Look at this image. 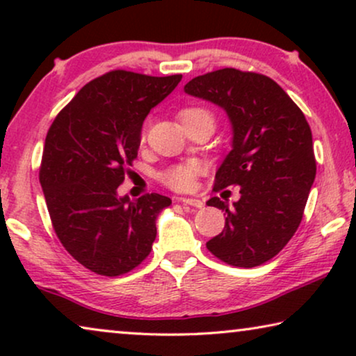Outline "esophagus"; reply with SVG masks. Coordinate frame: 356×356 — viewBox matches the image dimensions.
<instances>
[{
  "instance_id": "obj_1",
  "label": "esophagus",
  "mask_w": 356,
  "mask_h": 356,
  "mask_svg": "<svg viewBox=\"0 0 356 356\" xmlns=\"http://www.w3.org/2000/svg\"><path fill=\"white\" fill-rule=\"evenodd\" d=\"M179 202L186 204V206H193V207H197L201 209L204 206V202L201 201V199H193V197H178Z\"/></svg>"
}]
</instances>
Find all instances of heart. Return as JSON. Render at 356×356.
<instances>
[{"label": "heart", "instance_id": "heart-1", "mask_svg": "<svg viewBox=\"0 0 356 356\" xmlns=\"http://www.w3.org/2000/svg\"><path fill=\"white\" fill-rule=\"evenodd\" d=\"M178 118L181 121L183 128H189V126L194 124H204L213 129V124H216V115L209 108H206V106L199 105L184 106V108L179 110ZM204 170H206V165L202 162H197V160L178 163L160 173V181L165 186L175 189V191H189V189L194 188L196 178Z\"/></svg>", "mask_w": 356, "mask_h": 356}]
</instances>
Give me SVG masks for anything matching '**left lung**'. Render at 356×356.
<instances>
[{"mask_svg": "<svg viewBox=\"0 0 356 356\" xmlns=\"http://www.w3.org/2000/svg\"><path fill=\"white\" fill-rule=\"evenodd\" d=\"M184 92L222 106L233 129L232 150L216 173L213 191L240 186L225 211V228L207 250L235 267H256L279 254L303 218L316 177L311 128L293 100L270 77L225 67L194 77Z\"/></svg>", "mask_w": 356, "mask_h": 356, "instance_id": "8db88e82", "label": "left lung"}]
</instances>
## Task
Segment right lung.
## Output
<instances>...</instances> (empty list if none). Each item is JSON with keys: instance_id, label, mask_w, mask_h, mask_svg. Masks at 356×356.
Instances as JSON below:
<instances>
[{"instance_id": "right-lung-1", "label": "right lung", "mask_w": 356, "mask_h": 356, "mask_svg": "<svg viewBox=\"0 0 356 356\" xmlns=\"http://www.w3.org/2000/svg\"><path fill=\"white\" fill-rule=\"evenodd\" d=\"M115 70L90 81L48 129L40 184L65 250L99 275L138 267L152 250L157 216L172 199L152 193L118 196L140 145L149 111L181 81Z\"/></svg>"}]
</instances>
